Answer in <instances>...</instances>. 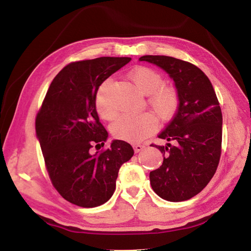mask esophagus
Returning <instances> with one entry per match:
<instances>
[{
    "mask_svg": "<svg viewBox=\"0 0 251 251\" xmlns=\"http://www.w3.org/2000/svg\"><path fill=\"white\" fill-rule=\"evenodd\" d=\"M133 148H134V151H135V152H139L141 151H143L144 148H145V146L141 145V144H134Z\"/></svg>",
    "mask_w": 251,
    "mask_h": 251,
    "instance_id": "1",
    "label": "esophagus"
}]
</instances>
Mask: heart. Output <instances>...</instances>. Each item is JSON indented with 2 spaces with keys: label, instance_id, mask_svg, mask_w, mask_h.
<instances>
[{
  "label": "heart",
  "instance_id": "1",
  "mask_svg": "<svg viewBox=\"0 0 251 251\" xmlns=\"http://www.w3.org/2000/svg\"><path fill=\"white\" fill-rule=\"evenodd\" d=\"M129 78L139 92L148 96V104L160 120L167 121L175 115L179 107V94L175 87L164 85V78L156 71L146 66H138L129 72ZM112 80H105L96 94L95 105L100 115L105 120L116 116V108L112 100ZM157 121L154 114L123 115L114 123L112 131L116 138L129 143H139L155 131Z\"/></svg>",
  "mask_w": 251,
  "mask_h": 251
}]
</instances>
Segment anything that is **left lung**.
<instances>
[{"label":"left lung","mask_w":251,"mask_h":251,"mask_svg":"<svg viewBox=\"0 0 251 251\" xmlns=\"http://www.w3.org/2000/svg\"><path fill=\"white\" fill-rule=\"evenodd\" d=\"M139 61L163 69L179 94L176 115L158 135L168 143L154 146L164 160L150 174L151 188L165 201H188L205 188L218 167L223 137L219 101L209 78L192 63L164 55H145Z\"/></svg>","instance_id":"1"}]
</instances>
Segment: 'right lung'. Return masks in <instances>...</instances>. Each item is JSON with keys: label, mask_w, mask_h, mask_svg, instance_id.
I'll return each instance as SVG.
<instances>
[{"label": "right lung", "mask_w": 251, "mask_h": 251, "mask_svg": "<svg viewBox=\"0 0 251 251\" xmlns=\"http://www.w3.org/2000/svg\"><path fill=\"white\" fill-rule=\"evenodd\" d=\"M130 57H99L73 62L55 76L36 115V137L52 184L67 201L97 207L113 196L118 171L134 155L128 143L115 139L92 152L108 133L96 112V94L105 79Z\"/></svg>", "instance_id": "add662e5"}]
</instances>
